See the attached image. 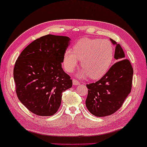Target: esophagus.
I'll list each match as a JSON object with an SVG mask.
<instances>
[{
	"mask_svg": "<svg viewBox=\"0 0 147 147\" xmlns=\"http://www.w3.org/2000/svg\"><path fill=\"white\" fill-rule=\"evenodd\" d=\"M72 83H73L74 85H79V82L78 80H76V79H73L72 80Z\"/></svg>",
	"mask_w": 147,
	"mask_h": 147,
	"instance_id": "1",
	"label": "esophagus"
}]
</instances>
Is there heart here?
Masks as SVG:
<instances>
[{"mask_svg": "<svg viewBox=\"0 0 147 147\" xmlns=\"http://www.w3.org/2000/svg\"><path fill=\"white\" fill-rule=\"evenodd\" d=\"M114 58V48L109 40L97 38H83L64 53L63 63L66 71L75 70L81 61L83 69L78 74L79 78L96 79L103 76L109 70Z\"/></svg>", "mask_w": 147, "mask_h": 147, "instance_id": "obj_1", "label": "heart"}]
</instances>
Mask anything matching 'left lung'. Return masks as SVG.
I'll list each match as a JSON object with an SVG mask.
<instances>
[{
	"label": "left lung",
	"mask_w": 147,
	"mask_h": 147,
	"mask_svg": "<svg viewBox=\"0 0 147 147\" xmlns=\"http://www.w3.org/2000/svg\"><path fill=\"white\" fill-rule=\"evenodd\" d=\"M110 39L115 46L114 59L117 62L99 81L86 84V106L97 117L107 116L119 110L132 88L134 71L130 62L125 59L119 44Z\"/></svg>",
	"instance_id": "1"
}]
</instances>
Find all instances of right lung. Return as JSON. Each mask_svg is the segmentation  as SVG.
I'll return each instance as SVG.
<instances>
[{
    "label": "right lung",
    "mask_w": 147,
    "mask_h": 147,
    "mask_svg": "<svg viewBox=\"0 0 147 147\" xmlns=\"http://www.w3.org/2000/svg\"><path fill=\"white\" fill-rule=\"evenodd\" d=\"M70 40L66 36H43L26 46L15 62L13 78L17 97L33 114H55L63 92L72 86L71 79L62 68Z\"/></svg>",
    "instance_id": "obj_1"
}]
</instances>
